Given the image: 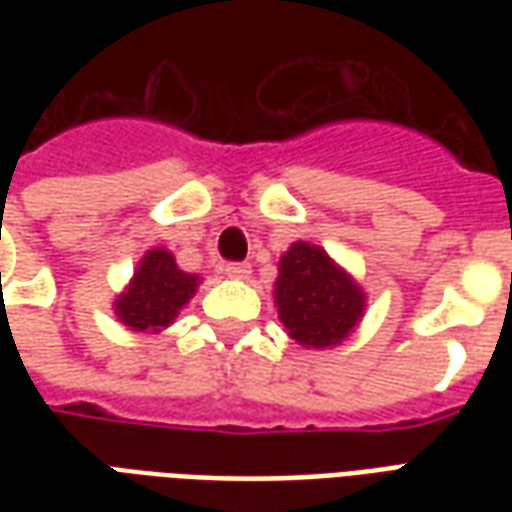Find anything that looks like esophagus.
Masks as SVG:
<instances>
[{
  "instance_id": "34e87169",
  "label": "esophagus",
  "mask_w": 512,
  "mask_h": 512,
  "mask_svg": "<svg viewBox=\"0 0 512 512\" xmlns=\"http://www.w3.org/2000/svg\"><path fill=\"white\" fill-rule=\"evenodd\" d=\"M224 274L233 279H249L252 266H249V263H227V266H224Z\"/></svg>"
}]
</instances>
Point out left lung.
Listing matches in <instances>:
<instances>
[{"label":"left lung","mask_w":512,"mask_h":512,"mask_svg":"<svg viewBox=\"0 0 512 512\" xmlns=\"http://www.w3.org/2000/svg\"><path fill=\"white\" fill-rule=\"evenodd\" d=\"M274 296L279 321L296 343L307 348H326L345 340L365 310V296L354 279L334 266L321 246L304 241L290 246L279 260Z\"/></svg>","instance_id":"8db88e82"}]
</instances>
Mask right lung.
I'll return each mask as SVG.
<instances>
[{"instance_id":"add662e5","label":"right lung","mask_w":512,"mask_h":512,"mask_svg":"<svg viewBox=\"0 0 512 512\" xmlns=\"http://www.w3.org/2000/svg\"><path fill=\"white\" fill-rule=\"evenodd\" d=\"M194 290V274L180 271L167 249H150L134 271L128 290L117 299L115 310L134 332H158L175 321Z\"/></svg>"}]
</instances>
